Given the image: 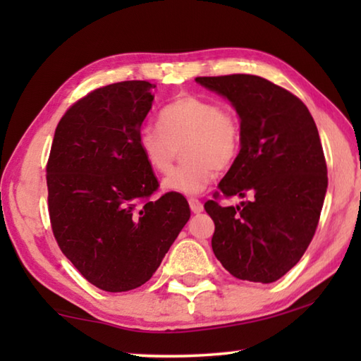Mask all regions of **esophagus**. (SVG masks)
Returning a JSON list of instances; mask_svg holds the SVG:
<instances>
[{
    "mask_svg": "<svg viewBox=\"0 0 361 361\" xmlns=\"http://www.w3.org/2000/svg\"><path fill=\"white\" fill-rule=\"evenodd\" d=\"M189 207H191L192 213H200V212H204V205H202V202H200L199 199H194V197L189 199Z\"/></svg>",
    "mask_w": 361,
    "mask_h": 361,
    "instance_id": "1",
    "label": "esophagus"
}]
</instances>
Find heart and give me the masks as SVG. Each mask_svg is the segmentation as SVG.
Here are the masks:
<instances>
[{"instance_id":"obj_1","label":"heart","mask_w":361,"mask_h":361,"mask_svg":"<svg viewBox=\"0 0 361 361\" xmlns=\"http://www.w3.org/2000/svg\"><path fill=\"white\" fill-rule=\"evenodd\" d=\"M137 142L145 161L157 173L172 169L178 149L185 164L162 181V189L181 195L205 191L216 169L226 170L242 149V126L235 113L205 97L183 95L164 106L157 126H143Z\"/></svg>"}]
</instances>
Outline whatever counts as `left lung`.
Wrapping results in <instances>:
<instances>
[{
	"label": "left lung",
	"mask_w": 361,
	"mask_h": 361,
	"mask_svg": "<svg viewBox=\"0 0 361 361\" xmlns=\"http://www.w3.org/2000/svg\"><path fill=\"white\" fill-rule=\"evenodd\" d=\"M195 82L228 99L239 114L242 149L218 189L226 197H250L235 207L205 202L215 223L213 253L234 277L272 283L301 259L319 224L328 188L319 130L296 95L264 78Z\"/></svg>",
	"instance_id": "left-lung-1"
}]
</instances>
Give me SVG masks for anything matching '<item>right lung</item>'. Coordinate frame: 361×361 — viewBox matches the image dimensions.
Masks as SVG:
<instances>
[{"instance_id": "obj_1", "label": "right lung", "mask_w": 361, "mask_h": 361, "mask_svg": "<svg viewBox=\"0 0 361 361\" xmlns=\"http://www.w3.org/2000/svg\"><path fill=\"white\" fill-rule=\"evenodd\" d=\"M156 85L124 81L76 102L47 161V202L62 253L97 288L148 282L191 216L181 194L148 200L159 183L137 142Z\"/></svg>"}]
</instances>
